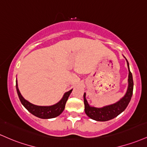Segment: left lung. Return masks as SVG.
Returning a JSON list of instances; mask_svg holds the SVG:
<instances>
[{
  "label": "left lung",
  "instance_id": "8db88e82",
  "mask_svg": "<svg viewBox=\"0 0 147 147\" xmlns=\"http://www.w3.org/2000/svg\"><path fill=\"white\" fill-rule=\"evenodd\" d=\"M127 61L128 67V87L126 93L119 102L114 103L110 105L105 106L102 108H96L91 107L87 102L86 99V93L84 94V102L85 113L88 117L98 121H107L117 117L119 114L123 112L128 105L131 99L133 91V75L129 69V63Z\"/></svg>",
  "mask_w": 147,
  "mask_h": 147
}]
</instances>
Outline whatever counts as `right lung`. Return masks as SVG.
Listing matches in <instances>:
<instances>
[{"label":"right lung","mask_w":147,"mask_h":147,"mask_svg":"<svg viewBox=\"0 0 147 147\" xmlns=\"http://www.w3.org/2000/svg\"><path fill=\"white\" fill-rule=\"evenodd\" d=\"M16 88H17V94H18L19 100H20L21 102L25 107L26 109L35 117H39V118L41 119L55 118V117L60 115L65 109V103L67 102L69 96H70L71 92L72 91V89L70 91L66 92L64 94L63 97L62 98V99L59 102L56 103V105L51 106H38L31 104L28 101H27L26 100L24 99L19 91L17 82H16Z\"/></svg>","instance_id":"1"}]
</instances>
